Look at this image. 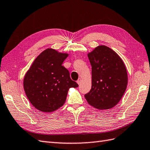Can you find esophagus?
<instances>
[{"label":"esophagus","instance_id":"34e87169","mask_svg":"<svg viewBox=\"0 0 150 150\" xmlns=\"http://www.w3.org/2000/svg\"><path fill=\"white\" fill-rule=\"evenodd\" d=\"M81 82H82V81H81V79H78V81H76V82H77V83L79 85H80L81 83Z\"/></svg>","mask_w":150,"mask_h":150}]
</instances>
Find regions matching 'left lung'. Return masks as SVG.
<instances>
[{
    "instance_id": "8db88e82",
    "label": "left lung",
    "mask_w": 150,
    "mask_h": 150,
    "mask_svg": "<svg viewBox=\"0 0 150 150\" xmlns=\"http://www.w3.org/2000/svg\"><path fill=\"white\" fill-rule=\"evenodd\" d=\"M88 55L92 67V86L85 98L98 109H111L120 102L127 89L125 65L116 52L104 45L97 47Z\"/></svg>"
}]
</instances>
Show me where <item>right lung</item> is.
I'll return each instance as SVG.
<instances>
[{"instance_id":"add662e5","label":"right lung","mask_w":150,"mask_h":150,"mask_svg":"<svg viewBox=\"0 0 150 150\" xmlns=\"http://www.w3.org/2000/svg\"><path fill=\"white\" fill-rule=\"evenodd\" d=\"M68 56L67 54L47 48L38 55L26 73L24 90L36 109L53 112L64 105L69 89L79 86L62 65Z\"/></svg>"}]
</instances>
